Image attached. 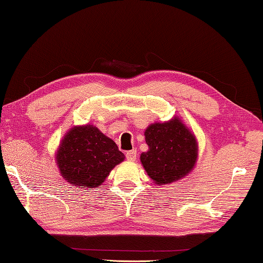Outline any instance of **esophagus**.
I'll list each match as a JSON object with an SVG mask.
<instances>
[{
	"mask_svg": "<svg viewBox=\"0 0 263 263\" xmlns=\"http://www.w3.org/2000/svg\"><path fill=\"white\" fill-rule=\"evenodd\" d=\"M125 156H126L127 161H136V159H137V151H136V149H131V151H127Z\"/></svg>",
	"mask_w": 263,
	"mask_h": 263,
	"instance_id": "1",
	"label": "esophagus"
}]
</instances>
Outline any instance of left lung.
<instances>
[{
	"label": "left lung",
	"mask_w": 263,
	"mask_h": 263,
	"mask_svg": "<svg viewBox=\"0 0 263 263\" xmlns=\"http://www.w3.org/2000/svg\"><path fill=\"white\" fill-rule=\"evenodd\" d=\"M144 136L148 151L140 154V161L153 184L165 186L179 181L195 167L198 140L178 116L149 124Z\"/></svg>",
	"instance_id": "left-lung-1"
}]
</instances>
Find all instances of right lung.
Returning <instances> with one entry per match:
<instances>
[{"label":"right lung","mask_w":263,"mask_h":263,"mask_svg":"<svg viewBox=\"0 0 263 263\" xmlns=\"http://www.w3.org/2000/svg\"><path fill=\"white\" fill-rule=\"evenodd\" d=\"M55 159L66 182L87 191L101 186L125 156L98 127L86 124L73 126L65 133Z\"/></svg>","instance_id":"right-lung-1"}]
</instances>
